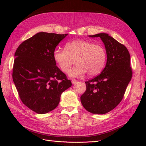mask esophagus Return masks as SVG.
Instances as JSON below:
<instances>
[{
  "label": "esophagus",
  "instance_id": "esophagus-1",
  "mask_svg": "<svg viewBox=\"0 0 146 146\" xmlns=\"http://www.w3.org/2000/svg\"><path fill=\"white\" fill-rule=\"evenodd\" d=\"M72 83L73 84V85H74V84H76L77 83V80H75V79H74V80H72Z\"/></svg>",
  "mask_w": 146,
  "mask_h": 146
}]
</instances>
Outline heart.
<instances>
[{"mask_svg":"<svg viewBox=\"0 0 146 146\" xmlns=\"http://www.w3.org/2000/svg\"><path fill=\"white\" fill-rule=\"evenodd\" d=\"M53 56L56 64L64 73L69 72L75 60L77 64L69 72L70 77H82L86 73L88 76H95L104 68L107 52L103 46L77 39L66 43L64 49L56 48Z\"/></svg>","mask_w":146,"mask_h":146,"instance_id":"1","label":"heart"}]
</instances>
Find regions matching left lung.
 Instances as JSON below:
<instances>
[{
  "mask_svg": "<svg viewBox=\"0 0 146 146\" xmlns=\"http://www.w3.org/2000/svg\"><path fill=\"white\" fill-rule=\"evenodd\" d=\"M89 36L100 37L105 45L107 60L100 74L85 82L86 90L80 100L88 111L104 114L115 108L124 95L132 76L130 55L125 46L107 33Z\"/></svg>",
  "mask_w": 146,
  "mask_h": 146,
  "instance_id": "left-lung-1",
  "label": "left lung"
}]
</instances>
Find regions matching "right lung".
Wrapping results in <instances>:
<instances>
[{
  "label": "right lung",
  "mask_w": 146,
  "mask_h": 146,
  "mask_svg": "<svg viewBox=\"0 0 146 146\" xmlns=\"http://www.w3.org/2000/svg\"><path fill=\"white\" fill-rule=\"evenodd\" d=\"M67 35L39 32L22 42L15 52L13 82L23 103L38 114L54 110L62 92L72 85L53 56Z\"/></svg>",
  "instance_id": "1"
}]
</instances>
